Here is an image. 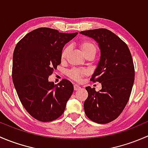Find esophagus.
<instances>
[{"label": "esophagus", "instance_id": "esophagus-1", "mask_svg": "<svg viewBox=\"0 0 148 148\" xmlns=\"http://www.w3.org/2000/svg\"><path fill=\"white\" fill-rule=\"evenodd\" d=\"M80 88H81V87H80V86H79V85H77V84H74V90H75V91L79 90V89Z\"/></svg>", "mask_w": 148, "mask_h": 148}]
</instances>
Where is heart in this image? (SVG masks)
Listing matches in <instances>:
<instances>
[{
    "label": "heart",
    "instance_id": "1",
    "mask_svg": "<svg viewBox=\"0 0 148 148\" xmlns=\"http://www.w3.org/2000/svg\"><path fill=\"white\" fill-rule=\"evenodd\" d=\"M79 47L81 49L82 52L84 56L86 54H89V53H93L95 55L97 52V46L94 42L91 41H83L79 44ZM69 46H66L64 47L62 49V52H61V60L65 61L66 59L67 56H68L69 53L70 51ZM86 74V71L84 70H80L77 69H73L70 71H68V76L72 79L75 80V81H80L82 77L84 76Z\"/></svg>",
    "mask_w": 148,
    "mask_h": 148
}]
</instances>
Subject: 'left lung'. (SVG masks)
<instances>
[{"instance_id": "1", "label": "left lung", "mask_w": 148, "mask_h": 148, "mask_svg": "<svg viewBox=\"0 0 148 148\" xmlns=\"http://www.w3.org/2000/svg\"><path fill=\"white\" fill-rule=\"evenodd\" d=\"M80 34L98 43L100 59L91 80L102 84V89L86 86L88 97L84 108L88 118L106 124L119 117L129 100L135 80V68L127 44L106 28L88 30Z\"/></svg>"}]
</instances>
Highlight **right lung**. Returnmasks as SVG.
<instances>
[{
    "label": "right lung",
    "mask_w": 148,
    "mask_h": 148,
    "mask_svg": "<svg viewBox=\"0 0 148 148\" xmlns=\"http://www.w3.org/2000/svg\"><path fill=\"white\" fill-rule=\"evenodd\" d=\"M77 34L38 28L26 34L15 47L13 84L21 104L36 120L51 122L64 112L73 84L67 79L54 84L49 82V77L61 64L64 46Z\"/></svg>",
    "instance_id": "add662e5"
}]
</instances>
